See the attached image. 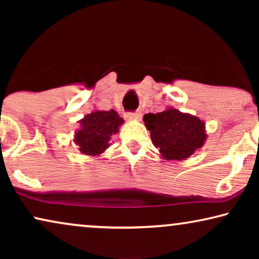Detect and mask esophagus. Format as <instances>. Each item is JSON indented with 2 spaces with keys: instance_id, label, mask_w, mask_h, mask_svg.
Returning a JSON list of instances; mask_svg holds the SVG:
<instances>
[{
  "instance_id": "esophagus-1",
  "label": "esophagus",
  "mask_w": 259,
  "mask_h": 259,
  "mask_svg": "<svg viewBox=\"0 0 259 259\" xmlns=\"http://www.w3.org/2000/svg\"><path fill=\"white\" fill-rule=\"evenodd\" d=\"M141 116H143V114H141V112H136V113H127L126 114V118L131 120V121H138V120L141 119Z\"/></svg>"
}]
</instances>
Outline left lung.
I'll use <instances>...</instances> for the list:
<instances>
[{
	"label": "left lung",
	"mask_w": 259,
	"mask_h": 259,
	"mask_svg": "<svg viewBox=\"0 0 259 259\" xmlns=\"http://www.w3.org/2000/svg\"><path fill=\"white\" fill-rule=\"evenodd\" d=\"M152 144L165 160H186L207 139L204 120L173 107L144 116Z\"/></svg>",
	"instance_id": "left-lung-1"
}]
</instances>
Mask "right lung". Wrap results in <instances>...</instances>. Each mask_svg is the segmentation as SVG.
<instances>
[{"label":"right lung","mask_w":259,"mask_h":259,"mask_svg":"<svg viewBox=\"0 0 259 259\" xmlns=\"http://www.w3.org/2000/svg\"><path fill=\"white\" fill-rule=\"evenodd\" d=\"M79 128L74 132L73 141L81 153L90 157H100L109 147L113 134L119 132L123 119L114 109L92 111L80 119Z\"/></svg>","instance_id":"obj_1"}]
</instances>
